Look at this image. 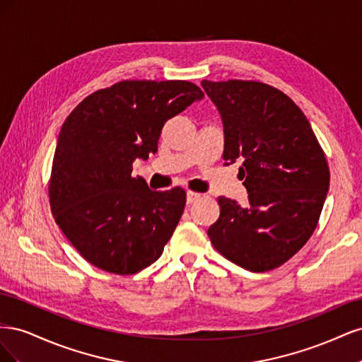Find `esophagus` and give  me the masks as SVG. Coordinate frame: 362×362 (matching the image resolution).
Instances as JSON below:
<instances>
[{"label":"esophagus","instance_id":"esophagus-1","mask_svg":"<svg viewBox=\"0 0 362 362\" xmlns=\"http://www.w3.org/2000/svg\"><path fill=\"white\" fill-rule=\"evenodd\" d=\"M199 199H201V194L199 193L192 192V190L187 192V204H193V202L199 201Z\"/></svg>","mask_w":362,"mask_h":362}]
</instances>
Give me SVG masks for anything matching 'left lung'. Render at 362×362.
Wrapping results in <instances>:
<instances>
[{
    "mask_svg": "<svg viewBox=\"0 0 362 362\" xmlns=\"http://www.w3.org/2000/svg\"><path fill=\"white\" fill-rule=\"evenodd\" d=\"M202 87L223 124L225 164L243 160L247 205L217 198L208 228L217 252L250 272L288 261L319 222L329 168L308 119L290 98L258 81H208Z\"/></svg>",
    "mask_w": 362,
    "mask_h": 362,
    "instance_id": "8db88e82",
    "label": "left lung"
}]
</instances>
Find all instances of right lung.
Instances as JSON below:
<instances>
[{
    "mask_svg": "<svg viewBox=\"0 0 362 362\" xmlns=\"http://www.w3.org/2000/svg\"><path fill=\"white\" fill-rule=\"evenodd\" d=\"M204 92L189 81H120L76 105L54 152L49 204L57 225L98 269L133 275L157 261L185 206V192H154L133 177L158 151L164 124Z\"/></svg>",
    "mask_w": 362,
    "mask_h": 362,
    "instance_id": "add662e5",
    "label": "right lung"
}]
</instances>
